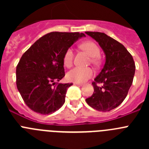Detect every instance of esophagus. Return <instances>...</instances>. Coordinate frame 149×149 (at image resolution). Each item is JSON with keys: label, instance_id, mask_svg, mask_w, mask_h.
I'll use <instances>...</instances> for the list:
<instances>
[{"label": "esophagus", "instance_id": "34e87169", "mask_svg": "<svg viewBox=\"0 0 149 149\" xmlns=\"http://www.w3.org/2000/svg\"><path fill=\"white\" fill-rule=\"evenodd\" d=\"M74 84H75V85H77V86H83L84 84H81V83H74Z\"/></svg>", "mask_w": 149, "mask_h": 149}]
</instances>
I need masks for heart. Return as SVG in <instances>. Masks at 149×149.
I'll list each match as a JSON object with an SVG mask.
<instances>
[{"label":"heart","mask_w":149,"mask_h":149,"mask_svg":"<svg viewBox=\"0 0 149 149\" xmlns=\"http://www.w3.org/2000/svg\"><path fill=\"white\" fill-rule=\"evenodd\" d=\"M80 48L84 51L91 56V63L94 65L99 63L100 48L93 41H85L79 45ZM74 58V51L69 48L65 51L63 55V65L65 67H70L72 65ZM94 74V72L91 68H80L75 67L67 73L66 77L69 81L75 83H84L89 80Z\"/></svg>","instance_id":"obj_1"}]
</instances>
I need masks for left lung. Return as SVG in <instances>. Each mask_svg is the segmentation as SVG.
I'll return each mask as SVG.
<instances>
[{
  "instance_id": "1",
  "label": "left lung",
  "mask_w": 149,
  "mask_h": 149,
  "mask_svg": "<svg viewBox=\"0 0 149 149\" xmlns=\"http://www.w3.org/2000/svg\"><path fill=\"white\" fill-rule=\"evenodd\" d=\"M97 41L106 56L101 72L92 83L94 93L86 103L98 111H110L120 105L132 85L134 59L125 46L104 33L86 32Z\"/></svg>"
}]
</instances>
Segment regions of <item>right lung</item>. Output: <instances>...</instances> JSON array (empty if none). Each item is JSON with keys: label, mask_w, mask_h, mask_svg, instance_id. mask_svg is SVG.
I'll use <instances>...</instances> for the list:
<instances>
[{"label": "right lung", "mask_w": 149, "mask_h": 149, "mask_svg": "<svg viewBox=\"0 0 149 149\" xmlns=\"http://www.w3.org/2000/svg\"><path fill=\"white\" fill-rule=\"evenodd\" d=\"M84 33L51 32L26 51L16 67V86L24 103L38 113L51 114L65 102L72 84L57 83L65 76V51Z\"/></svg>", "instance_id": "1"}]
</instances>
